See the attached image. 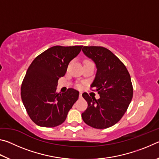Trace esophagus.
<instances>
[{"label": "esophagus", "instance_id": "esophagus-1", "mask_svg": "<svg viewBox=\"0 0 159 159\" xmlns=\"http://www.w3.org/2000/svg\"><path fill=\"white\" fill-rule=\"evenodd\" d=\"M79 98H82V93H79Z\"/></svg>", "mask_w": 159, "mask_h": 159}]
</instances>
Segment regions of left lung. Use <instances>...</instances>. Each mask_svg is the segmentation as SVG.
<instances>
[{"label": "left lung", "mask_w": 159, "mask_h": 159, "mask_svg": "<svg viewBox=\"0 0 159 159\" xmlns=\"http://www.w3.org/2000/svg\"><path fill=\"white\" fill-rule=\"evenodd\" d=\"M82 51L96 65V75L90 87L95 88L99 95L96 99L83 93L88 108L82 114V118L93 128H109L120 120L133 98L130 76L122 61L107 48L84 46Z\"/></svg>", "instance_id": "1"}]
</instances>
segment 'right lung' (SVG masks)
<instances>
[{"label": "right lung", "instance_id": "obj_1", "mask_svg": "<svg viewBox=\"0 0 159 159\" xmlns=\"http://www.w3.org/2000/svg\"><path fill=\"white\" fill-rule=\"evenodd\" d=\"M82 45H56L34 59L26 71L21 97L29 117L41 127L52 128L64 122L79 99V92L69 88L57 92V82L65 75L70 61L80 53Z\"/></svg>", "mask_w": 159, "mask_h": 159}]
</instances>
